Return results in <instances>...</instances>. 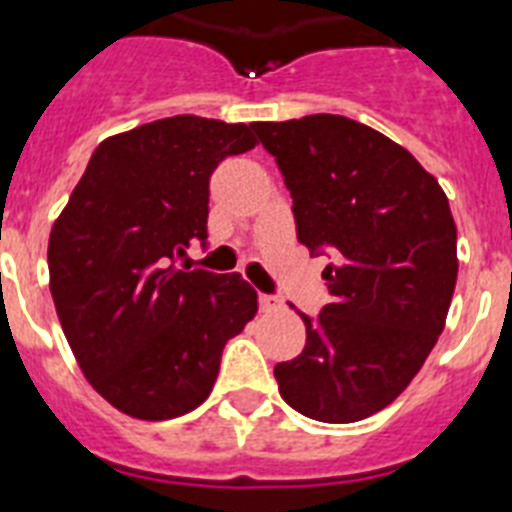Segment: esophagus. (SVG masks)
<instances>
[{
  "mask_svg": "<svg viewBox=\"0 0 512 512\" xmlns=\"http://www.w3.org/2000/svg\"><path fill=\"white\" fill-rule=\"evenodd\" d=\"M260 310L263 313H276V310H281V299L273 297V294H260Z\"/></svg>",
  "mask_w": 512,
  "mask_h": 512,
  "instance_id": "1",
  "label": "esophagus"
}]
</instances>
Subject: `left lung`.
I'll return each instance as SVG.
<instances>
[{"label": "left lung", "instance_id": "8db88e82", "mask_svg": "<svg viewBox=\"0 0 512 512\" xmlns=\"http://www.w3.org/2000/svg\"><path fill=\"white\" fill-rule=\"evenodd\" d=\"M292 191L297 239L328 255V302L302 355L276 365L297 413L355 423L392 405L442 334L458 228L439 181L389 136L344 118L252 123Z\"/></svg>", "mask_w": 512, "mask_h": 512}]
</instances>
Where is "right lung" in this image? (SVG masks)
I'll list each match as a JSON object with an SVG mask.
<instances>
[{
	"label": "right lung",
	"mask_w": 512,
	"mask_h": 512,
	"mask_svg": "<svg viewBox=\"0 0 512 512\" xmlns=\"http://www.w3.org/2000/svg\"><path fill=\"white\" fill-rule=\"evenodd\" d=\"M252 126L173 115L94 149L49 234V289L83 376L120 413L168 421L210 397L220 355L257 313L239 273L178 270L207 239L210 176Z\"/></svg>",
	"instance_id": "add662e5"
}]
</instances>
